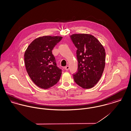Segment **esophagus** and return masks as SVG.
I'll return each mask as SVG.
<instances>
[{
  "label": "esophagus",
  "instance_id": "34e87169",
  "mask_svg": "<svg viewBox=\"0 0 131 131\" xmlns=\"http://www.w3.org/2000/svg\"><path fill=\"white\" fill-rule=\"evenodd\" d=\"M65 70H66V71H68V70L69 69V66H66L65 67Z\"/></svg>",
  "mask_w": 131,
  "mask_h": 131
}]
</instances>
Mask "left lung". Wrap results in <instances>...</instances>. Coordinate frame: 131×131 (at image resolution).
I'll return each mask as SVG.
<instances>
[{"label":"left lung","instance_id":"8db88e82","mask_svg":"<svg viewBox=\"0 0 131 131\" xmlns=\"http://www.w3.org/2000/svg\"><path fill=\"white\" fill-rule=\"evenodd\" d=\"M70 38L77 49L78 71L73 74L74 80L76 84L83 88H92L99 82L103 72L105 50L92 35L73 34Z\"/></svg>","mask_w":131,"mask_h":131}]
</instances>
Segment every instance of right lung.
Returning a JSON list of instances; mask_svg holds the SVG:
<instances>
[{
    "instance_id": "obj_1",
    "label": "right lung",
    "mask_w": 131,
    "mask_h": 131,
    "mask_svg": "<svg viewBox=\"0 0 131 131\" xmlns=\"http://www.w3.org/2000/svg\"><path fill=\"white\" fill-rule=\"evenodd\" d=\"M59 36H43L34 40L26 50L25 63L29 77L38 87L48 89L55 85L62 74L52 54L54 47L62 40Z\"/></svg>"
}]
</instances>
